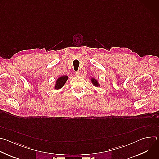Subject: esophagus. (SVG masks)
Returning <instances> with one entry per match:
<instances>
[{"instance_id":"34e87169","label":"esophagus","mask_w":159,"mask_h":159,"mask_svg":"<svg viewBox=\"0 0 159 159\" xmlns=\"http://www.w3.org/2000/svg\"><path fill=\"white\" fill-rule=\"evenodd\" d=\"M75 75H77V76H79V75H80V72H79V71L75 72Z\"/></svg>"}]
</instances>
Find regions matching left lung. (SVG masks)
<instances>
[{"instance_id":"1","label":"left lung","mask_w":159,"mask_h":159,"mask_svg":"<svg viewBox=\"0 0 159 159\" xmlns=\"http://www.w3.org/2000/svg\"><path fill=\"white\" fill-rule=\"evenodd\" d=\"M90 82H91V83L93 84V85H94L95 87H100V84H99V81L97 79H96L95 78H94V77L90 78Z\"/></svg>"}]
</instances>
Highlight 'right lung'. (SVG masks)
<instances>
[{
    "mask_svg": "<svg viewBox=\"0 0 159 159\" xmlns=\"http://www.w3.org/2000/svg\"><path fill=\"white\" fill-rule=\"evenodd\" d=\"M68 79H69V77L66 75H62V76L58 77L56 80V82H55V84L54 85V89L55 90H59V89H61L63 87V85L65 84Z\"/></svg>",
    "mask_w": 159,
    "mask_h": 159,
    "instance_id": "1",
    "label": "right lung"
}]
</instances>
